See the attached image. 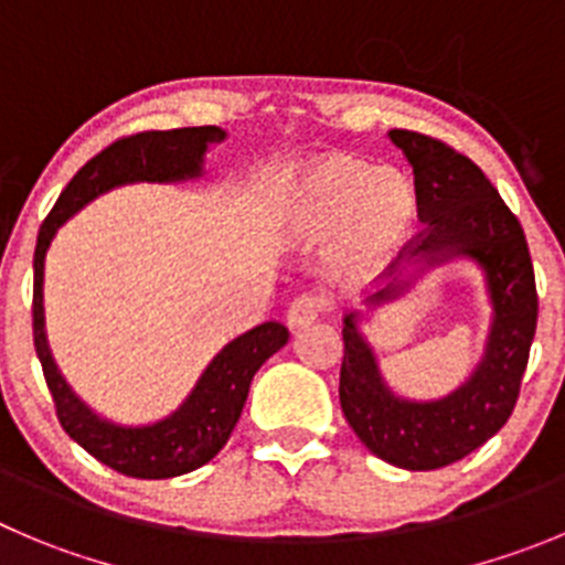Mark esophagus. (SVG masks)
<instances>
[{
    "label": "esophagus",
    "mask_w": 565,
    "mask_h": 565,
    "mask_svg": "<svg viewBox=\"0 0 565 565\" xmlns=\"http://www.w3.org/2000/svg\"><path fill=\"white\" fill-rule=\"evenodd\" d=\"M320 312H323V300L315 298V295H300V298L292 300V307L287 309V326L292 331L307 329V326H312L320 318Z\"/></svg>",
    "instance_id": "esophagus-1"
}]
</instances>
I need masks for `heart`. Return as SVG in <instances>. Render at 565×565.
<instances>
[{
  "mask_svg": "<svg viewBox=\"0 0 565 565\" xmlns=\"http://www.w3.org/2000/svg\"><path fill=\"white\" fill-rule=\"evenodd\" d=\"M415 214V189L402 172L329 152L284 178L276 228L303 245L331 239L329 276L340 284H367L393 265Z\"/></svg>",
  "mask_w": 565,
  "mask_h": 565,
  "instance_id": "heart-1",
  "label": "heart"
}]
</instances>
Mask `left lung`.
Instances as JSON below:
<instances>
[{
	"label": "left lung",
	"instance_id": "8db88e82",
	"mask_svg": "<svg viewBox=\"0 0 565 565\" xmlns=\"http://www.w3.org/2000/svg\"><path fill=\"white\" fill-rule=\"evenodd\" d=\"M407 156L424 231L393 284L365 300L367 311L403 297L435 266L468 257L483 270L491 329L472 376L443 399L398 396L361 331L366 312L345 315L340 404L345 420L379 460L407 471H435L479 449L508 424L535 337L537 292L530 247L513 211L471 158L413 130H390Z\"/></svg>",
	"mask_w": 565,
	"mask_h": 565
}]
</instances>
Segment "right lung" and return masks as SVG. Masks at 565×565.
<instances>
[{
    "label": "right lung",
    "instance_id": "obj_1",
    "mask_svg": "<svg viewBox=\"0 0 565 565\" xmlns=\"http://www.w3.org/2000/svg\"><path fill=\"white\" fill-rule=\"evenodd\" d=\"M217 125L178 130H147L105 147L99 156L77 172L57 198L55 209L44 220L35 245V287H33V340L35 354L44 367L46 387L55 398L57 420L66 435L99 462L136 479H170L194 471L220 455L242 407L247 402L253 376L289 340L287 326L267 320L223 345L205 365L192 393L175 413L141 426L114 424L94 413L75 390L68 387L52 356L44 318V262L57 228L72 220L83 205L125 183H181L203 175L205 152L211 145L225 141Z\"/></svg>",
    "mask_w": 565,
    "mask_h": 565
}]
</instances>
